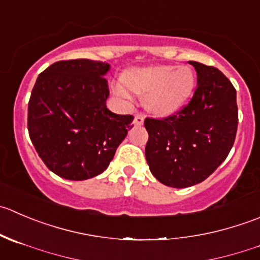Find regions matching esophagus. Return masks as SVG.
Instances as JSON below:
<instances>
[{
  "label": "esophagus",
  "instance_id": "34e87169",
  "mask_svg": "<svg viewBox=\"0 0 260 260\" xmlns=\"http://www.w3.org/2000/svg\"><path fill=\"white\" fill-rule=\"evenodd\" d=\"M143 120H145V117H143V114H141V113H137V114L135 115V123L137 125L143 124Z\"/></svg>",
  "mask_w": 260,
  "mask_h": 260
}]
</instances>
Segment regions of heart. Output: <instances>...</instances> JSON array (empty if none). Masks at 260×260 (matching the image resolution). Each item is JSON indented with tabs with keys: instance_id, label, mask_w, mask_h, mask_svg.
<instances>
[{
	"instance_id": "b5f03b06",
	"label": "heart",
	"mask_w": 260,
	"mask_h": 260,
	"mask_svg": "<svg viewBox=\"0 0 260 260\" xmlns=\"http://www.w3.org/2000/svg\"><path fill=\"white\" fill-rule=\"evenodd\" d=\"M125 84L136 94L146 95L148 109L157 114H170L185 104L196 79L188 67L153 66L129 71ZM114 90L120 96H128L127 89L120 82L114 85Z\"/></svg>"
}]
</instances>
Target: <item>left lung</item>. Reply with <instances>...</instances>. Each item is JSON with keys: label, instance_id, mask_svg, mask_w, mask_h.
Instances as JSON below:
<instances>
[{"label": "left lung", "instance_id": "left-lung-1", "mask_svg": "<svg viewBox=\"0 0 260 260\" xmlns=\"http://www.w3.org/2000/svg\"><path fill=\"white\" fill-rule=\"evenodd\" d=\"M197 71L190 102L165 118L145 119V153L152 175L173 188L207 179L225 161L238 131L236 90L216 67L189 62Z\"/></svg>", "mask_w": 260, "mask_h": 260}]
</instances>
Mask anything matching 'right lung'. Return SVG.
<instances>
[{
  "label": "right lung",
  "instance_id": "add662e5",
  "mask_svg": "<svg viewBox=\"0 0 260 260\" xmlns=\"http://www.w3.org/2000/svg\"><path fill=\"white\" fill-rule=\"evenodd\" d=\"M109 64L69 59L38 76L27 107L30 140L47 168L69 180L102 174L132 125L133 115L107 108Z\"/></svg>",
  "mask_w": 260,
  "mask_h": 260
}]
</instances>
